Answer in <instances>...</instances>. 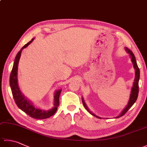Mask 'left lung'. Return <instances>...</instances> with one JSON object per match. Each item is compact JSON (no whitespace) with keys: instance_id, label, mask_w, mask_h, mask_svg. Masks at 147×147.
Returning <instances> with one entry per match:
<instances>
[{"instance_id":"left-lung-1","label":"left lung","mask_w":147,"mask_h":147,"mask_svg":"<svg viewBox=\"0 0 147 147\" xmlns=\"http://www.w3.org/2000/svg\"><path fill=\"white\" fill-rule=\"evenodd\" d=\"M126 51H127V52L128 53V54L130 55V57L131 58V61L133 62V66L134 68L135 69V80H134V83H133V86L132 87V89H131V95H130V98L129 100V102H128V104L126 105V108L124 109V110L122 111V112L121 113V114L119 115V116L116 117V118H119L121 116H123V115L125 114L126 113V112L129 110V109L132 107V105L135 104V102L136 101V99L138 98V92H139V86H138V82H139V79H140V69L138 68V65H137L136 63V59L135 55H134L133 53L132 52V51L129 50L127 47H125ZM82 102H83V104L84 105V107L86 109L89 113L91 114L92 115H93V116H95L97 118L99 119H102L101 117H100L97 115H96L95 114H94L93 113L90 111L89 110V109L87 107L86 104L84 102V100L83 98H82Z\"/></svg>"}]
</instances>
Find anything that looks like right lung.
<instances>
[{
	"label": "right lung",
	"mask_w": 147,
	"mask_h": 147,
	"mask_svg": "<svg viewBox=\"0 0 147 147\" xmlns=\"http://www.w3.org/2000/svg\"><path fill=\"white\" fill-rule=\"evenodd\" d=\"M33 40V38L28 43H27L26 45H24L16 56L13 67H12L11 73L9 82H10L12 96H13L14 101L18 107L21 110L25 112L26 114L29 115L30 117L34 119H47L52 116L57 111V107L59 105V96H60L62 90H59L55 92L54 94V107L49 111L42 110V109L36 108L29 100L26 98L25 96L21 93L18 84V65L23 49L28 46L32 42Z\"/></svg>",
	"instance_id": "add662e5"
}]
</instances>
